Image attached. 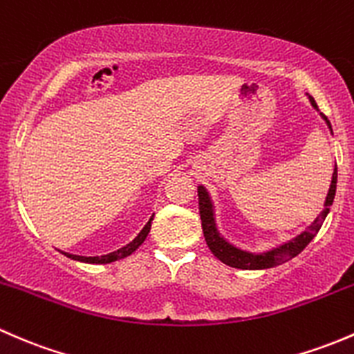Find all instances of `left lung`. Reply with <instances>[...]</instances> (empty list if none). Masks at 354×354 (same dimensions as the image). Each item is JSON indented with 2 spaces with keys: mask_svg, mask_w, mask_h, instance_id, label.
<instances>
[{
  "mask_svg": "<svg viewBox=\"0 0 354 354\" xmlns=\"http://www.w3.org/2000/svg\"><path fill=\"white\" fill-rule=\"evenodd\" d=\"M312 107L315 109L320 114V118L324 119L329 127L330 134H333V126H330L329 119L319 111L315 100L308 95ZM336 184H337V167H334L333 172V180H330L329 191H327L326 201H324V209L320 211L319 216L305 228L304 232H300L298 235H295L293 239L286 240V242L278 243V245L271 247L268 250H261V252H252V250L242 249V247H236L235 243H232L230 240L225 239L218 230L216 223V206H214L213 198H211L209 191H207L204 185H198V196H199V213H201V223H203V232L204 239H206L207 247L213 252L214 257L220 259L223 264L230 266L235 269H247V271H257V269H269L276 268L279 264H285L290 259L297 257L308 243L312 242L313 236L317 235V232L322 227L324 220L329 214L330 206L334 203V196H336Z\"/></svg>",
  "mask_w": 354,
  "mask_h": 354,
  "instance_id": "obj_1",
  "label": "left lung"
}]
</instances>
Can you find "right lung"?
<instances>
[{
	"instance_id": "obj_1",
	"label": "right lung",
	"mask_w": 354,
	"mask_h": 354,
	"mask_svg": "<svg viewBox=\"0 0 354 354\" xmlns=\"http://www.w3.org/2000/svg\"><path fill=\"white\" fill-rule=\"evenodd\" d=\"M153 216H155V213L151 214L150 220L147 221V225H145L143 228H141V232L138 233L136 236H134L133 240H131L129 243H126V245H122L121 249L114 250V252H109V254H104V256H76V254H69V252H63L61 250V254H64V256L73 259V261H80V262H88V264H111V262L114 261H119V259H124L127 256H131V254L134 252V250L138 249V247L141 245V243L145 242V239L148 236V233H150V228H151V221H153Z\"/></svg>"
}]
</instances>
